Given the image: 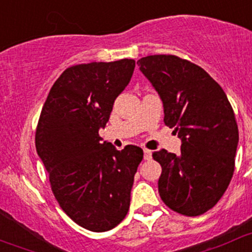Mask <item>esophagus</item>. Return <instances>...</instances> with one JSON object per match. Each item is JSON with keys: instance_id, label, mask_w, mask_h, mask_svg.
<instances>
[{"instance_id": "34e87169", "label": "esophagus", "mask_w": 252, "mask_h": 252, "mask_svg": "<svg viewBox=\"0 0 252 252\" xmlns=\"http://www.w3.org/2000/svg\"><path fill=\"white\" fill-rule=\"evenodd\" d=\"M143 153H144V159H146V160L152 159V151H149V149H143Z\"/></svg>"}]
</instances>
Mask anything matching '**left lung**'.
I'll list each match as a JSON object with an SVG mask.
<instances>
[{
  "mask_svg": "<svg viewBox=\"0 0 252 252\" xmlns=\"http://www.w3.org/2000/svg\"><path fill=\"white\" fill-rule=\"evenodd\" d=\"M158 92L164 123L175 128L181 153L154 152L161 165L158 190L163 202L184 216H200L223 196L235 164L239 131L221 87L197 64L174 55L137 61Z\"/></svg>",
  "mask_w": 252,
  "mask_h": 252,
  "instance_id": "8db88e82",
  "label": "left lung"
}]
</instances>
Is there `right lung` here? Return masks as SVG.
<instances>
[{
  "instance_id": "add662e5",
  "label": "right lung",
  "mask_w": 252,
  "mask_h": 252,
  "mask_svg": "<svg viewBox=\"0 0 252 252\" xmlns=\"http://www.w3.org/2000/svg\"><path fill=\"white\" fill-rule=\"evenodd\" d=\"M134 60L91 62L64 69L50 89L35 133L38 156L64 213L88 230L106 231L126 217L143 151H118L99 129L131 81Z\"/></svg>"
}]
</instances>
